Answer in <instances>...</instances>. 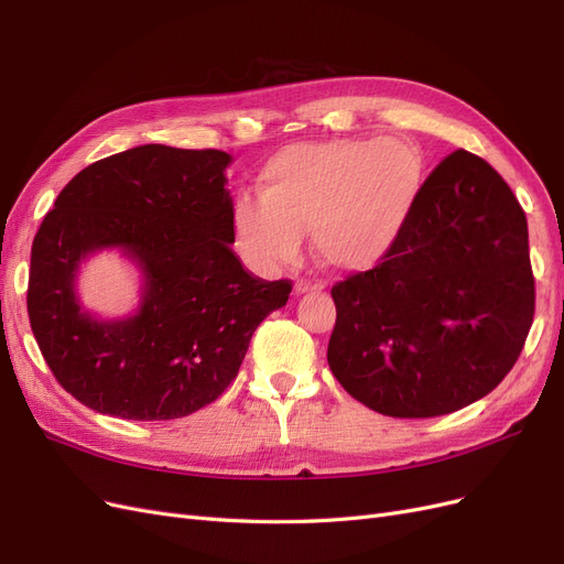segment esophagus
Returning a JSON list of instances; mask_svg holds the SVG:
<instances>
[{
    "mask_svg": "<svg viewBox=\"0 0 564 564\" xmlns=\"http://www.w3.org/2000/svg\"><path fill=\"white\" fill-rule=\"evenodd\" d=\"M327 286V282L319 280V278H301L296 280V294H308V292H322V289Z\"/></svg>",
    "mask_w": 564,
    "mask_h": 564,
    "instance_id": "34e87169",
    "label": "esophagus"
}]
</instances>
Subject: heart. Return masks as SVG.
<instances>
[{"instance_id": "b5f03b06", "label": "heart", "mask_w": 564, "mask_h": 564, "mask_svg": "<svg viewBox=\"0 0 564 564\" xmlns=\"http://www.w3.org/2000/svg\"><path fill=\"white\" fill-rule=\"evenodd\" d=\"M423 183L421 150L404 139L294 143L263 164L261 197L235 204V228L263 263L294 259L313 230L324 263L365 270L398 245Z\"/></svg>"}]
</instances>
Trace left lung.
I'll use <instances>...</instances> for the list:
<instances>
[{
    "label": "left lung",
    "instance_id": "1",
    "mask_svg": "<svg viewBox=\"0 0 564 564\" xmlns=\"http://www.w3.org/2000/svg\"><path fill=\"white\" fill-rule=\"evenodd\" d=\"M327 362L395 419L452 414L513 369L534 319L527 216L508 183L456 150L423 183L386 259L332 286Z\"/></svg>",
    "mask_w": 564,
    "mask_h": 564
}]
</instances>
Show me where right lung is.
I'll return each mask as SVG.
<instances>
[{"instance_id":"1","label":"right lung","mask_w":564,"mask_h":564,"mask_svg":"<svg viewBox=\"0 0 564 564\" xmlns=\"http://www.w3.org/2000/svg\"><path fill=\"white\" fill-rule=\"evenodd\" d=\"M224 150L139 145L67 183L32 242L28 315L56 381L94 412L169 421L214 402L292 280L251 275L232 251ZM122 246L142 265L140 313L98 323L78 308L84 254Z\"/></svg>"}]
</instances>
